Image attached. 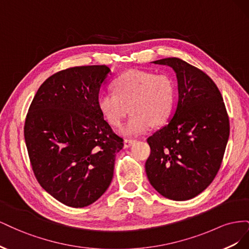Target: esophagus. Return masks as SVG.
<instances>
[{
	"mask_svg": "<svg viewBox=\"0 0 249 249\" xmlns=\"http://www.w3.org/2000/svg\"><path fill=\"white\" fill-rule=\"evenodd\" d=\"M136 141H137L136 139H125V140L124 141V148H127V147L132 146Z\"/></svg>",
	"mask_w": 249,
	"mask_h": 249,
	"instance_id": "esophagus-1",
	"label": "esophagus"
}]
</instances>
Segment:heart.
Segmentation results:
<instances>
[{
  "label": "heart",
  "mask_w": 249,
  "mask_h": 249,
  "mask_svg": "<svg viewBox=\"0 0 249 249\" xmlns=\"http://www.w3.org/2000/svg\"><path fill=\"white\" fill-rule=\"evenodd\" d=\"M115 92H104L97 106L104 118L113 126H119L132 111L122 132L136 135L167 123L175 109L177 87L166 73L132 70L123 73L114 82Z\"/></svg>",
  "instance_id": "b5f03b06"
}]
</instances>
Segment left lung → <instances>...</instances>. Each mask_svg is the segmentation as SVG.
Masks as SVG:
<instances>
[{
	"mask_svg": "<svg viewBox=\"0 0 249 249\" xmlns=\"http://www.w3.org/2000/svg\"><path fill=\"white\" fill-rule=\"evenodd\" d=\"M175 71L178 101L166 125L147 138L146 176L155 189L172 200L196 196L213 182L230 136L222 95L207 73L179 58L154 61Z\"/></svg>",
	"mask_w": 249,
	"mask_h": 249,
	"instance_id": "1",
	"label": "left lung"
}]
</instances>
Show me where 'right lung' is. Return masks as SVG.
<instances>
[{
	"label": "right lung",
	"mask_w": 249,
	"mask_h": 249,
	"mask_svg": "<svg viewBox=\"0 0 249 249\" xmlns=\"http://www.w3.org/2000/svg\"><path fill=\"white\" fill-rule=\"evenodd\" d=\"M106 65L71 67L44 81L29 108L25 141L34 175L53 197L72 208L106 192L124 139L97 106Z\"/></svg>",
	"instance_id": "right-lung-1"
}]
</instances>
